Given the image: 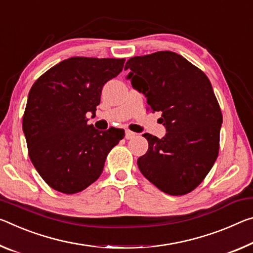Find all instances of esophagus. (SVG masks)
Segmentation results:
<instances>
[{"instance_id": "34e87169", "label": "esophagus", "mask_w": 253, "mask_h": 253, "mask_svg": "<svg viewBox=\"0 0 253 253\" xmlns=\"http://www.w3.org/2000/svg\"><path fill=\"white\" fill-rule=\"evenodd\" d=\"M135 136H136V134L134 133V131L126 130V133H125V138L126 139H131V138H134Z\"/></svg>"}]
</instances>
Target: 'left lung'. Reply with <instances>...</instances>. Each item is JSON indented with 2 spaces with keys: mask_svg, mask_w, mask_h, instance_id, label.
I'll return each mask as SVG.
<instances>
[{
  "mask_svg": "<svg viewBox=\"0 0 253 253\" xmlns=\"http://www.w3.org/2000/svg\"><path fill=\"white\" fill-rule=\"evenodd\" d=\"M135 90L152 111H161L167 134L143 136L148 150L137 160L139 171L166 194L182 196L195 189L217 159L222 112L203 71L173 51H158L127 61Z\"/></svg>",
  "mask_w": 253,
  "mask_h": 253,
  "instance_id": "8db88e82",
  "label": "left lung"
}]
</instances>
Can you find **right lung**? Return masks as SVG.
I'll list each match as a JSON object with an SVG mask.
<instances>
[{
    "label": "right lung",
    "mask_w": 253,
    "mask_h": 253,
    "mask_svg": "<svg viewBox=\"0 0 253 253\" xmlns=\"http://www.w3.org/2000/svg\"><path fill=\"white\" fill-rule=\"evenodd\" d=\"M125 59L71 57L43 73L28 95L22 129L31 162L45 182L63 194H76L102 173L111 148L124 138L119 128L87 125L109 80Z\"/></svg>",
    "instance_id": "obj_1"
}]
</instances>
